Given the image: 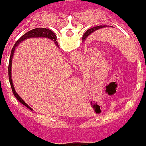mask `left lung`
<instances>
[{
	"instance_id": "left-lung-1",
	"label": "left lung",
	"mask_w": 146,
	"mask_h": 146,
	"mask_svg": "<svg viewBox=\"0 0 146 146\" xmlns=\"http://www.w3.org/2000/svg\"><path fill=\"white\" fill-rule=\"evenodd\" d=\"M106 26L105 25H104V26H102V25H100V26H96V27H93V28H92V29H88L86 32L85 33H84V35H83V36H82V40H85V39H86L89 36L92 34V33H94L95 31H96V30H98V29H101V28H105Z\"/></svg>"
}]
</instances>
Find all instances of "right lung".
<instances>
[{"label": "right lung", "instance_id": "right-lung-1", "mask_svg": "<svg viewBox=\"0 0 146 146\" xmlns=\"http://www.w3.org/2000/svg\"><path fill=\"white\" fill-rule=\"evenodd\" d=\"M32 37H47V38H50V40L54 41L55 45L58 46V42L56 41V36L54 34V33L50 30V29H45V28H37V29H34L31 31H29L28 33H26L24 35H23L18 41H16L14 47L12 49V51H11V54H10V62H9V68H8V72H9V80H10V86H11V89H12V92H13V94L14 96H15L16 99L21 103L23 105H25L26 107H28L29 110H32L29 105H27L23 100H22V98L17 94V92H15V87H14V85H13V82H12V78H11V63H12V59H13V55H14V52L15 50V47L21 42V41H24L26 39H29V38H32Z\"/></svg>", "mask_w": 146, "mask_h": 146}]
</instances>
